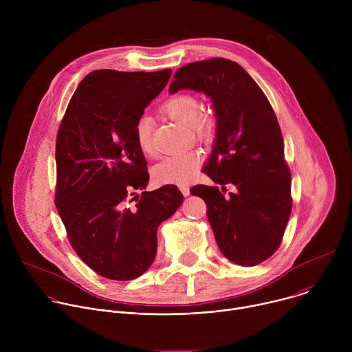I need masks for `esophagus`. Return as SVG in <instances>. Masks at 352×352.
Segmentation results:
<instances>
[{"label":"esophagus","mask_w":352,"mask_h":352,"mask_svg":"<svg viewBox=\"0 0 352 352\" xmlns=\"http://www.w3.org/2000/svg\"><path fill=\"white\" fill-rule=\"evenodd\" d=\"M179 189H181V192H182L184 196H188V195H189V186H188L186 184H181V185H179Z\"/></svg>","instance_id":"esophagus-1"}]
</instances>
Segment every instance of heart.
<instances>
[{
	"instance_id": "heart-1",
	"label": "heart",
	"mask_w": 352,
	"mask_h": 352,
	"mask_svg": "<svg viewBox=\"0 0 352 352\" xmlns=\"http://www.w3.org/2000/svg\"><path fill=\"white\" fill-rule=\"evenodd\" d=\"M200 100L189 91H178L167 96L160 111L168 118L185 125L189 133L197 139L208 142L216 133V118L212 113L200 111ZM133 139L136 146L144 156L153 157L156 155L152 121L148 117L140 116L133 125ZM200 163V156L195 150H185L174 156L164 157L152 170L153 179L157 185H181L193 178Z\"/></svg>"
}]
</instances>
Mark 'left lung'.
Returning <instances> with one entry per match:
<instances>
[{
	"mask_svg": "<svg viewBox=\"0 0 352 352\" xmlns=\"http://www.w3.org/2000/svg\"><path fill=\"white\" fill-rule=\"evenodd\" d=\"M179 89L210 96L217 117V139L204 170L216 185H195L190 193L205 200L221 254L236 265L256 266L281 245L292 209L276 113L259 85L226 58L181 67L170 91ZM227 186L233 192L226 197Z\"/></svg>",
	"mask_w": 352,
	"mask_h": 352,
	"instance_id": "obj_1",
	"label": "left lung"
}]
</instances>
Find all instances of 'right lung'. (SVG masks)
<instances>
[{
  "mask_svg": "<svg viewBox=\"0 0 352 352\" xmlns=\"http://www.w3.org/2000/svg\"><path fill=\"white\" fill-rule=\"evenodd\" d=\"M170 76L171 69L93 71L79 83L58 128V214L76 255L110 280H133L150 267L157 227L184 200L175 185L131 199L148 182L133 125Z\"/></svg>",
  "mask_w": 352,
  "mask_h": 352,
  "instance_id": "right-lung-1",
  "label": "right lung"
}]
</instances>
